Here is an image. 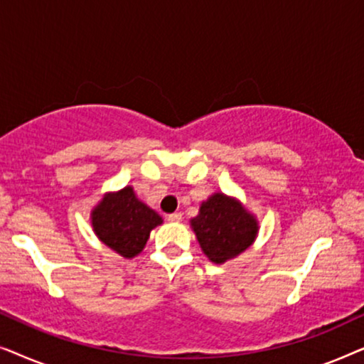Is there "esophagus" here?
I'll list each match as a JSON object with an SVG mask.
<instances>
[{"label": "esophagus", "mask_w": 364, "mask_h": 364, "mask_svg": "<svg viewBox=\"0 0 364 364\" xmlns=\"http://www.w3.org/2000/svg\"><path fill=\"white\" fill-rule=\"evenodd\" d=\"M167 220L168 222H181L182 220V213H178V212L171 213V215L167 217Z\"/></svg>", "instance_id": "esophagus-1"}]
</instances>
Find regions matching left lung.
<instances>
[{"instance_id":"obj_1","label":"left lung","mask_w":364,"mask_h":364,"mask_svg":"<svg viewBox=\"0 0 364 364\" xmlns=\"http://www.w3.org/2000/svg\"><path fill=\"white\" fill-rule=\"evenodd\" d=\"M198 245L208 260L222 265L247 250L258 235V220L235 197L212 193L191 218Z\"/></svg>"}]
</instances>
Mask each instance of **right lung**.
I'll use <instances>...</instances> for the list:
<instances>
[{
	"label": "right lung",
	"mask_w": 364,
	"mask_h": 364,
	"mask_svg": "<svg viewBox=\"0 0 364 364\" xmlns=\"http://www.w3.org/2000/svg\"><path fill=\"white\" fill-rule=\"evenodd\" d=\"M162 222L154 208L139 200L131 186L104 193L91 210V225L96 237L124 258L137 257L151 232Z\"/></svg>",
	"instance_id": "right-lung-1"
}]
</instances>
